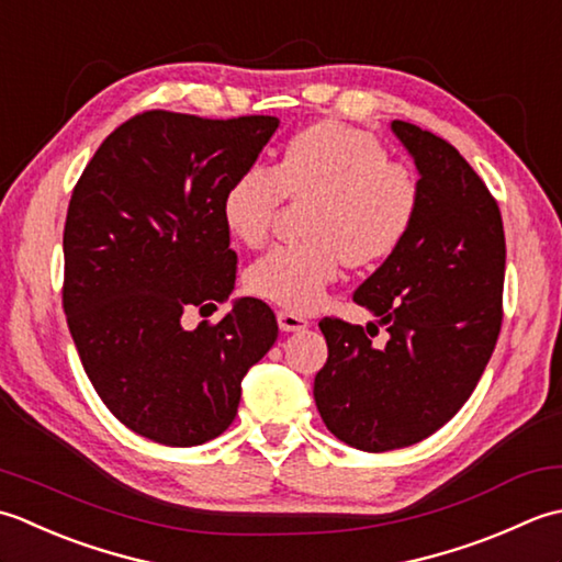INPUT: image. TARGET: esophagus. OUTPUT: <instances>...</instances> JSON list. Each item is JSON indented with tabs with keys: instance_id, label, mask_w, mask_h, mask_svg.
<instances>
[{
	"instance_id": "34e87169",
	"label": "esophagus",
	"mask_w": 562,
	"mask_h": 562,
	"mask_svg": "<svg viewBox=\"0 0 562 562\" xmlns=\"http://www.w3.org/2000/svg\"><path fill=\"white\" fill-rule=\"evenodd\" d=\"M277 319H279V327L283 331H303V329H307V325H311L303 315H297L293 311H279Z\"/></svg>"
}]
</instances>
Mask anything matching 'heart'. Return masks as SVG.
<instances>
[{"instance_id": "heart-1", "label": "heart", "mask_w": 562, "mask_h": 562, "mask_svg": "<svg viewBox=\"0 0 562 562\" xmlns=\"http://www.w3.org/2000/svg\"><path fill=\"white\" fill-rule=\"evenodd\" d=\"M285 196L311 199L307 237L261 257L249 269V289L307 313L347 265L371 267L400 247L417 217L419 181L369 133L319 121L281 147L273 169L251 167L227 184L223 223L243 245L261 247Z\"/></svg>"}]
</instances>
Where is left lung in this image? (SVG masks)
I'll use <instances>...</instances> for the list:
<instances>
[{
	"label": "left lung",
	"instance_id": "1",
	"mask_svg": "<svg viewBox=\"0 0 562 562\" xmlns=\"http://www.w3.org/2000/svg\"><path fill=\"white\" fill-rule=\"evenodd\" d=\"M391 131L415 159L417 217L353 293L375 323H319L329 357L313 387L327 429L369 453L427 439L463 407L497 345L505 285V231L483 179L443 137L405 121Z\"/></svg>",
	"mask_w": 562,
	"mask_h": 562
}]
</instances>
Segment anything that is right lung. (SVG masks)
<instances>
[{
  "instance_id": "right-lung-1",
  "label": "right lung",
  "mask_w": 562,
  "mask_h": 562,
  "mask_svg": "<svg viewBox=\"0 0 562 562\" xmlns=\"http://www.w3.org/2000/svg\"><path fill=\"white\" fill-rule=\"evenodd\" d=\"M277 128V116L145 111L101 143L72 191L67 325L99 397L145 439L184 449L221 437L245 373L279 337L257 297H237L217 325H181L191 307L203 315L235 289L221 201Z\"/></svg>"
}]
</instances>
